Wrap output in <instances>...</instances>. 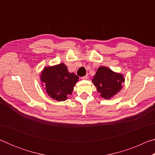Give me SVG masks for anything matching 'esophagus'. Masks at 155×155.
Returning a JSON list of instances; mask_svg holds the SVG:
<instances>
[{"label":"esophagus","instance_id":"esophagus-1","mask_svg":"<svg viewBox=\"0 0 155 155\" xmlns=\"http://www.w3.org/2000/svg\"><path fill=\"white\" fill-rule=\"evenodd\" d=\"M87 78H88V75H87V74H86L85 76H84V77H81V79H83V80H86V79H87Z\"/></svg>","mask_w":155,"mask_h":155}]
</instances>
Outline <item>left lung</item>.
Instances as JSON below:
<instances>
[{
  "mask_svg": "<svg viewBox=\"0 0 155 155\" xmlns=\"http://www.w3.org/2000/svg\"><path fill=\"white\" fill-rule=\"evenodd\" d=\"M92 81L101 96L109 99L121 90L124 78L122 74L114 72L108 68L100 67Z\"/></svg>",
  "mask_w": 155,
  "mask_h": 155,
  "instance_id": "obj_1",
  "label": "left lung"
}]
</instances>
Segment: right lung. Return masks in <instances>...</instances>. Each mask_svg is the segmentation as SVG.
I'll list each match as a JSON object with an SVG mask.
<instances>
[{"mask_svg":"<svg viewBox=\"0 0 155 155\" xmlns=\"http://www.w3.org/2000/svg\"><path fill=\"white\" fill-rule=\"evenodd\" d=\"M78 77L68 72L66 65L61 64L52 67H46L41 72L42 86L51 98L58 101H64L72 94Z\"/></svg>","mask_w":155,"mask_h":155,"instance_id":"add662e5","label":"right lung"}]
</instances>
